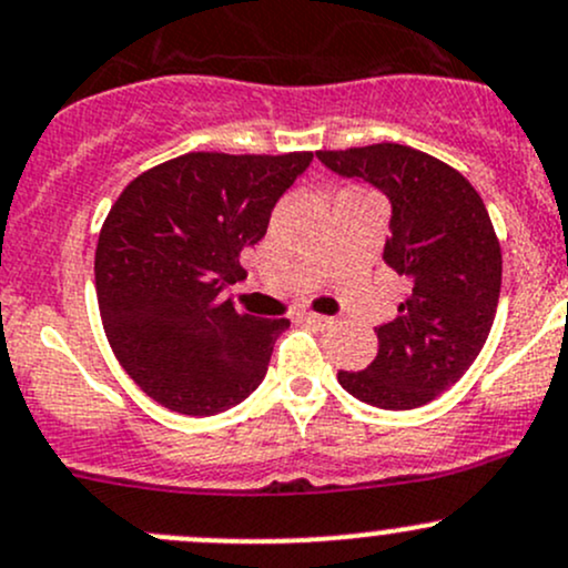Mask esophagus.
Masks as SVG:
<instances>
[{
    "instance_id": "obj_1",
    "label": "esophagus",
    "mask_w": 568,
    "mask_h": 568,
    "mask_svg": "<svg viewBox=\"0 0 568 568\" xmlns=\"http://www.w3.org/2000/svg\"><path fill=\"white\" fill-rule=\"evenodd\" d=\"M302 321H307V324L313 326H329L332 318H326V315H318V313H310V310H302Z\"/></svg>"
}]
</instances>
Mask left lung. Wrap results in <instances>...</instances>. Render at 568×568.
<instances>
[{
  "mask_svg": "<svg viewBox=\"0 0 568 568\" xmlns=\"http://www.w3.org/2000/svg\"><path fill=\"white\" fill-rule=\"evenodd\" d=\"M318 160L389 199L384 261L408 280L397 318L375 329V359L339 369V386L375 408H419L463 378L493 329L504 261L485 201L452 165L403 143L324 149Z\"/></svg>",
  "mask_w": 568,
  "mask_h": 568,
  "instance_id": "left-lung-1",
  "label": "left lung"
}]
</instances>
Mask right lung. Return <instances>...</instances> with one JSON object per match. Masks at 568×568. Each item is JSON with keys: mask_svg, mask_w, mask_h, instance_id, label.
Listing matches in <instances>:
<instances>
[{"mask_svg": "<svg viewBox=\"0 0 568 568\" xmlns=\"http://www.w3.org/2000/svg\"><path fill=\"white\" fill-rule=\"evenodd\" d=\"M310 163L313 152H190L111 206L94 250L100 318L124 373L163 408L212 416L264 381L288 321L239 313L223 288Z\"/></svg>", "mask_w": 568, "mask_h": 568, "instance_id": "obj_1", "label": "right lung"}]
</instances>
